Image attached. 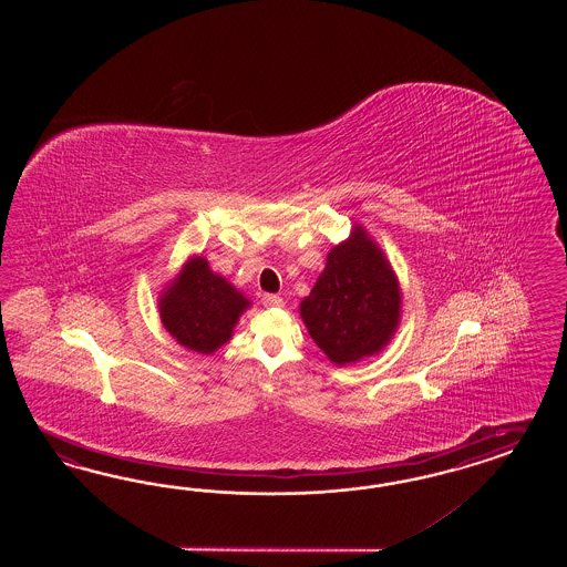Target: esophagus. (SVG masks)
<instances>
[{
    "instance_id": "1",
    "label": "esophagus",
    "mask_w": 567,
    "mask_h": 567,
    "mask_svg": "<svg viewBox=\"0 0 567 567\" xmlns=\"http://www.w3.org/2000/svg\"><path fill=\"white\" fill-rule=\"evenodd\" d=\"M261 303H264L266 308H280L285 301H282V297H278V295H264Z\"/></svg>"
}]
</instances>
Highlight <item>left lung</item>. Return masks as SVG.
Instances as JSON below:
<instances>
[{"mask_svg": "<svg viewBox=\"0 0 567 567\" xmlns=\"http://www.w3.org/2000/svg\"><path fill=\"white\" fill-rule=\"evenodd\" d=\"M299 311L313 343L337 365L370 358L393 339L401 318L399 282L361 226L330 249Z\"/></svg>", "mask_w": 567, "mask_h": 567, "instance_id": "8db88e82", "label": "left lung"}]
</instances>
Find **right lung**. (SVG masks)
<instances>
[{"mask_svg":"<svg viewBox=\"0 0 567 567\" xmlns=\"http://www.w3.org/2000/svg\"><path fill=\"white\" fill-rule=\"evenodd\" d=\"M251 301L226 278L209 270L206 258H190L159 297L162 324L176 343L195 353H214Z\"/></svg>","mask_w":567,"mask_h":567,"instance_id":"add662e5","label":"right lung"}]
</instances>
